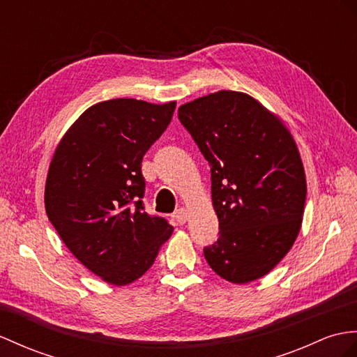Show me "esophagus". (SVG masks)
Listing matches in <instances>:
<instances>
[{"label": "esophagus", "instance_id": "34e87169", "mask_svg": "<svg viewBox=\"0 0 357 357\" xmlns=\"http://www.w3.org/2000/svg\"><path fill=\"white\" fill-rule=\"evenodd\" d=\"M174 218H176L177 222L185 224L188 221V212L185 211L183 207H177L176 212H174Z\"/></svg>", "mask_w": 357, "mask_h": 357}]
</instances>
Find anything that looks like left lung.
I'll list each match as a JSON object with an SVG mask.
<instances>
[{
	"label": "left lung",
	"instance_id": "1",
	"mask_svg": "<svg viewBox=\"0 0 357 357\" xmlns=\"http://www.w3.org/2000/svg\"><path fill=\"white\" fill-rule=\"evenodd\" d=\"M178 119L211 167L220 236L208 266L231 283L268 274L294 245L306 176L288 128L250 95L220 91L178 107Z\"/></svg>",
	"mask_w": 357,
	"mask_h": 357
}]
</instances>
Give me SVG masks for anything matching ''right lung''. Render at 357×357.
I'll return each instance as SVG.
<instances>
[{"label":"right lung","instance_id":"right-lung-1","mask_svg":"<svg viewBox=\"0 0 357 357\" xmlns=\"http://www.w3.org/2000/svg\"><path fill=\"white\" fill-rule=\"evenodd\" d=\"M176 102L116 98L95 104L60 141L45 208L69 251L107 283L144 275L172 233L145 212L142 159L171 123Z\"/></svg>","mask_w":357,"mask_h":357}]
</instances>
